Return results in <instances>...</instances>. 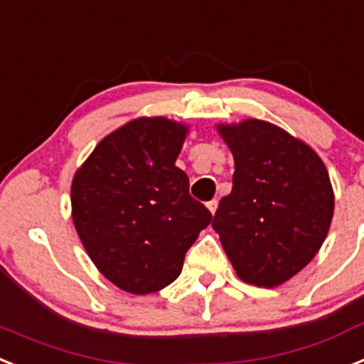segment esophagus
<instances>
[{"label": "esophagus", "mask_w": 364, "mask_h": 364, "mask_svg": "<svg viewBox=\"0 0 364 364\" xmlns=\"http://www.w3.org/2000/svg\"><path fill=\"white\" fill-rule=\"evenodd\" d=\"M206 206H208V210H210V213H212V215H215V212H217V200H210V203H208Z\"/></svg>", "instance_id": "esophagus-1"}]
</instances>
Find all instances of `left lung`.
<instances>
[{"mask_svg":"<svg viewBox=\"0 0 364 364\" xmlns=\"http://www.w3.org/2000/svg\"><path fill=\"white\" fill-rule=\"evenodd\" d=\"M217 132L235 171L212 226L239 278L278 287L311 262L330 232L328 169L309 145L269 121L219 123Z\"/></svg>","mask_w":364,"mask_h":364,"instance_id":"8db88e82","label":"left lung"}]
</instances>
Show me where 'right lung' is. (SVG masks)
<instances>
[{
	"mask_svg": "<svg viewBox=\"0 0 364 364\" xmlns=\"http://www.w3.org/2000/svg\"><path fill=\"white\" fill-rule=\"evenodd\" d=\"M189 127L138 117L95 145L71 182V217L93 265L130 294L156 293L182 272L212 223L175 166Z\"/></svg>",
	"mask_w": 364,
	"mask_h": 364,
	"instance_id": "obj_1",
	"label": "right lung"
}]
</instances>
